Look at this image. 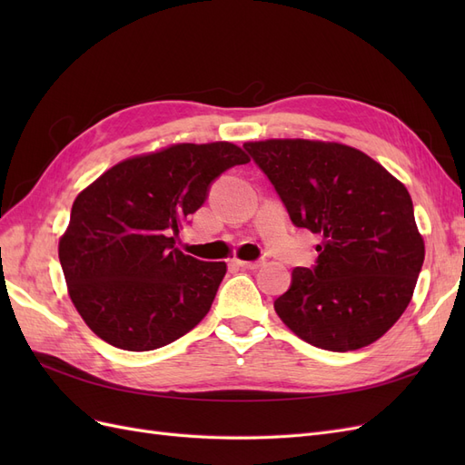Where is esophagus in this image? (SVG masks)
<instances>
[{
    "instance_id": "obj_1",
    "label": "esophagus",
    "mask_w": 465,
    "mask_h": 465,
    "mask_svg": "<svg viewBox=\"0 0 465 465\" xmlns=\"http://www.w3.org/2000/svg\"><path fill=\"white\" fill-rule=\"evenodd\" d=\"M238 267H242V270H260L263 265V262H244V260H234Z\"/></svg>"
}]
</instances>
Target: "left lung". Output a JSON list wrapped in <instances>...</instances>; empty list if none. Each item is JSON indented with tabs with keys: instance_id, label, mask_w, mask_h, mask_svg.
Masks as SVG:
<instances>
[{
	"instance_id": "8db88e82",
	"label": "left lung",
	"mask_w": 465,
	"mask_h": 465,
	"mask_svg": "<svg viewBox=\"0 0 465 465\" xmlns=\"http://www.w3.org/2000/svg\"><path fill=\"white\" fill-rule=\"evenodd\" d=\"M244 149L272 180L297 227L322 236L318 262L294 267L275 312L320 349L380 340L411 302L425 241L411 195L367 153L320 139H265Z\"/></svg>"
}]
</instances>
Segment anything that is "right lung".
Listing matches in <instances>:
<instances>
[{
    "mask_svg": "<svg viewBox=\"0 0 465 465\" xmlns=\"http://www.w3.org/2000/svg\"><path fill=\"white\" fill-rule=\"evenodd\" d=\"M248 154L234 143H174L114 164L81 190L60 236L69 299L93 333L125 351H153L209 312L224 262L174 248L180 223L209 184Z\"/></svg>",
    "mask_w": 465,
    "mask_h": 465,
    "instance_id": "1",
    "label": "right lung"
}]
</instances>
